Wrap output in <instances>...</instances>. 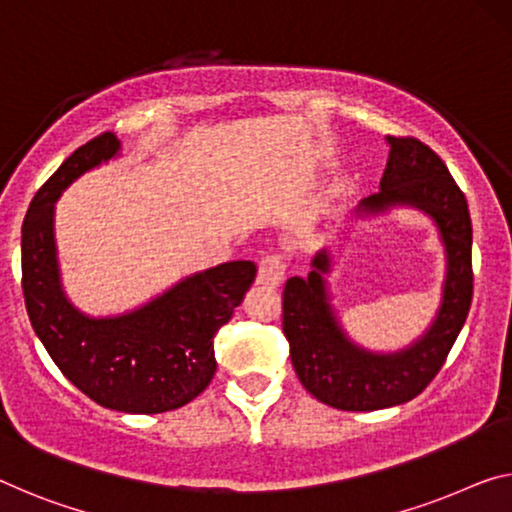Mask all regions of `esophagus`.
<instances>
[{"label":"esophagus","instance_id":"34e87169","mask_svg":"<svg viewBox=\"0 0 512 512\" xmlns=\"http://www.w3.org/2000/svg\"><path fill=\"white\" fill-rule=\"evenodd\" d=\"M283 274H286V258L281 254H265L261 261H258L256 281L263 283V286H279L283 281Z\"/></svg>","mask_w":512,"mask_h":512}]
</instances>
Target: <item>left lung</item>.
I'll use <instances>...</instances> for the list:
<instances>
[{
    "label": "left lung",
    "instance_id": "1",
    "mask_svg": "<svg viewBox=\"0 0 512 512\" xmlns=\"http://www.w3.org/2000/svg\"><path fill=\"white\" fill-rule=\"evenodd\" d=\"M391 151L380 192L359 203V215H377L391 206L419 208L435 219L446 247L442 306L426 334L410 348L377 355L359 348L338 325L329 306L325 274L332 258L318 251L309 277H290L283 288V334L302 387L345 412H373L403 405L428 387L465 325L471 272V217L467 199L446 164L416 137H387Z\"/></svg>",
    "mask_w": 512,
    "mask_h": 512
}]
</instances>
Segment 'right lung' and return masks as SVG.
I'll list each match as a JSON object with an SVG mask.
<instances>
[{
    "label": "right lung",
    "mask_w": 512,
    "mask_h": 512,
    "mask_svg": "<svg viewBox=\"0 0 512 512\" xmlns=\"http://www.w3.org/2000/svg\"><path fill=\"white\" fill-rule=\"evenodd\" d=\"M119 151L114 132H102L36 192L22 224V293L47 355L84 396L107 410L160 414L187 405L210 384L217 371L212 341L254 283L256 265L210 267L123 316L89 318L77 311L59 281L54 201Z\"/></svg>",
    "instance_id": "1"
}]
</instances>
